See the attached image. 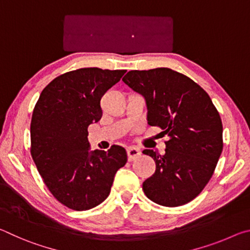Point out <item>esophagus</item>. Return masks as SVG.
<instances>
[{
  "label": "esophagus",
  "mask_w": 250,
  "mask_h": 250,
  "mask_svg": "<svg viewBox=\"0 0 250 250\" xmlns=\"http://www.w3.org/2000/svg\"><path fill=\"white\" fill-rule=\"evenodd\" d=\"M126 154H128L129 161H134L135 159H138L139 156L141 155V150L135 146H129L128 149H126Z\"/></svg>",
  "instance_id": "obj_1"
}]
</instances>
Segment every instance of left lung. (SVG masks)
<instances>
[{"mask_svg":"<svg viewBox=\"0 0 250 250\" xmlns=\"http://www.w3.org/2000/svg\"><path fill=\"white\" fill-rule=\"evenodd\" d=\"M122 80L145 97L147 124L168 137L163 155L143 150L156 166L143 182V192L167 207L191 202L208 183L223 151L217 109L201 86L170 68L131 70Z\"/></svg>","mask_w":250,"mask_h":250,"instance_id":"obj_1","label":"left lung"}]
</instances>
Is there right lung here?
Masks as SVG:
<instances>
[{
  "label": "right lung",
  "instance_id": "1",
  "mask_svg": "<svg viewBox=\"0 0 250 250\" xmlns=\"http://www.w3.org/2000/svg\"><path fill=\"white\" fill-rule=\"evenodd\" d=\"M126 70L97 67L68 71L40 96L31 121V155L45 185L70 209L87 210L108 197L125 147L89 151L88 126L103 117L100 100Z\"/></svg>",
  "mask_w": 250,
  "mask_h": 250
}]
</instances>
